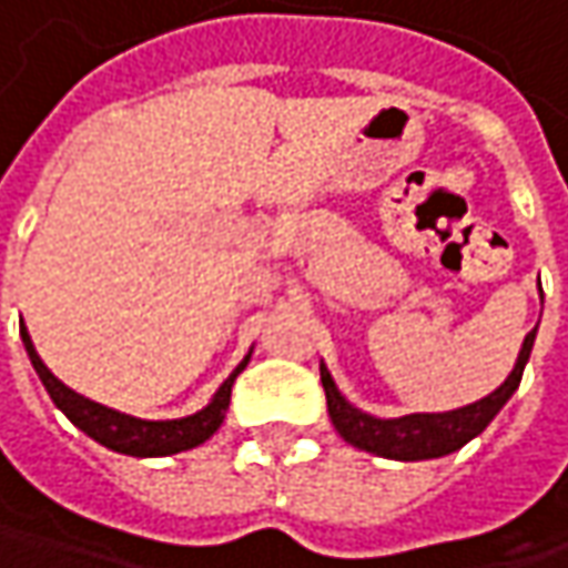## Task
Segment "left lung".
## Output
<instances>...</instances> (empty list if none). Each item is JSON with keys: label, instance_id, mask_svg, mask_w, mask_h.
I'll return each instance as SVG.
<instances>
[{"label": "left lung", "instance_id": "1", "mask_svg": "<svg viewBox=\"0 0 568 568\" xmlns=\"http://www.w3.org/2000/svg\"><path fill=\"white\" fill-rule=\"evenodd\" d=\"M535 335L537 328H531L525 335V344L518 351V361H515L509 379L503 382L496 392H490L480 402L465 404L458 410H446V414H407V417H392V420L363 414L361 407H354L341 395L328 366L318 363V376H322L325 402H328V417L341 433V439L363 448V452H373V455H382V458H395V462L443 458L448 452H458L474 436H480L490 426L493 417L503 410V404L513 398V392L521 382V373H525V363L531 357Z\"/></svg>", "mask_w": 568, "mask_h": 568}]
</instances>
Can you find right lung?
Instances as JSON below:
<instances>
[{
    "instance_id": "obj_1",
    "label": "right lung",
    "mask_w": 568,
    "mask_h": 568,
    "mask_svg": "<svg viewBox=\"0 0 568 568\" xmlns=\"http://www.w3.org/2000/svg\"><path fill=\"white\" fill-rule=\"evenodd\" d=\"M21 341H24V351L31 357L37 376L43 382V388L50 392L53 404L72 420V424L88 433L94 443L100 446L113 448L120 455H135V458H161V455H176V452H186V448L202 446L205 439H211L217 433V426L224 424L230 407V388L236 376L246 369L250 363V354L243 357V363L230 373L224 385L214 392V398L207 402V407L189 414V417H180V420H142V417H129V414H120L113 407H103V404L91 402L84 395L72 392L69 385L55 379L53 373L47 369V363L40 361V354L33 351V341L28 335V328L21 332Z\"/></svg>"
}]
</instances>
